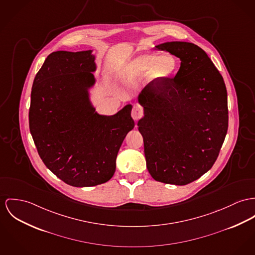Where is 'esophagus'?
Masks as SVG:
<instances>
[{"mask_svg": "<svg viewBox=\"0 0 255 255\" xmlns=\"http://www.w3.org/2000/svg\"><path fill=\"white\" fill-rule=\"evenodd\" d=\"M131 116L134 120H138L139 118H142L143 112L138 106H134L132 109V112H131Z\"/></svg>", "mask_w": 255, "mask_h": 255, "instance_id": "34e87169", "label": "esophagus"}]
</instances>
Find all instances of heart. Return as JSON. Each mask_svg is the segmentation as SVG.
Returning <instances> with one entry per match:
<instances>
[{"label":"heart","mask_w":255,"mask_h":255,"mask_svg":"<svg viewBox=\"0 0 255 255\" xmlns=\"http://www.w3.org/2000/svg\"><path fill=\"white\" fill-rule=\"evenodd\" d=\"M178 68L176 57L172 54L158 55L157 53H143L131 61L119 74L120 79L133 80L141 78L148 72L151 80H163L172 77Z\"/></svg>","instance_id":"b5f03b06"}]
</instances>
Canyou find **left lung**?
Segmentation results:
<instances>
[{"label":"left lung","mask_w":255,"mask_h":255,"mask_svg":"<svg viewBox=\"0 0 255 255\" xmlns=\"http://www.w3.org/2000/svg\"><path fill=\"white\" fill-rule=\"evenodd\" d=\"M180 59L175 78L152 80L138 100L137 122L147 170L157 181L185 185L215 164L228 130L224 80L196 44L170 41L155 46Z\"/></svg>","instance_id":"left-lung-1"}]
</instances>
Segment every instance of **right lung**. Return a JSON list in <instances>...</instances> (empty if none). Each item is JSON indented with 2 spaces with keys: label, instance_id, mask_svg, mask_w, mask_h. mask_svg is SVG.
<instances>
[{
  "label": "right lung",
  "instance_id": "obj_1",
  "mask_svg": "<svg viewBox=\"0 0 255 255\" xmlns=\"http://www.w3.org/2000/svg\"><path fill=\"white\" fill-rule=\"evenodd\" d=\"M92 50L55 51L34 79L29 110L30 132L44 165L65 183L89 187L116 172L118 150L135 122L132 106L112 117L91 106L88 88L96 70Z\"/></svg>",
  "mask_w": 255,
  "mask_h": 255
}]
</instances>
